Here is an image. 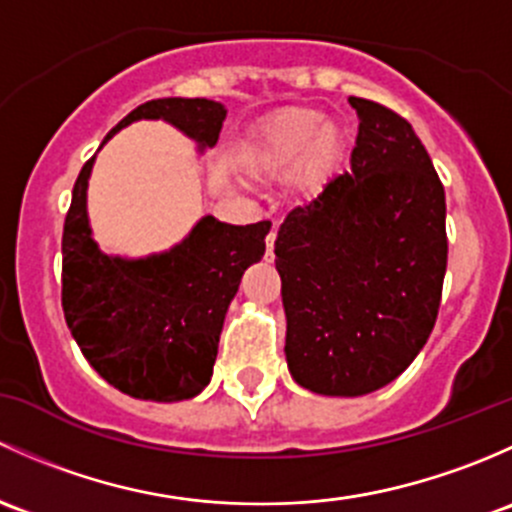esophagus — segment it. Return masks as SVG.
I'll list each match as a JSON object with an SVG mask.
<instances>
[{"instance_id": "obj_1", "label": "esophagus", "mask_w": 512, "mask_h": 512, "mask_svg": "<svg viewBox=\"0 0 512 512\" xmlns=\"http://www.w3.org/2000/svg\"><path fill=\"white\" fill-rule=\"evenodd\" d=\"M273 249H276V229L266 236V256L273 258Z\"/></svg>"}]
</instances>
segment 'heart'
<instances>
[{"instance_id": "1", "label": "heart", "mask_w": 512, "mask_h": 512, "mask_svg": "<svg viewBox=\"0 0 512 512\" xmlns=\"http://www.w3.org/2000/svg\"><path fill=\"white\" fill-rule=\"evenodd\" d=\"M347 157V135L325 113L291 108L249 135L241 165L258 182H281L295 199L320 197L340 175Z\"/></svg>"}]
</instances>
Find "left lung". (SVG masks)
I'll return each mask as SVG.
<instances>
[{"label": "left lung", "mask_w": 512, "mask_h": 512, "mask_svg": "<svg viewBox=\"0 0 512 512\" xmlns=\"http://www.w3.org/2000/svg\"><path fill=\"white\" fill-rule=\"evenodd\" d=\"M352 170L276 236L286 362L303 389L362 397L399 377L434 330L446 276V197L414 128L350 96Z\"/></svg>", "instance_id": "left-lung-1"}]
</instances>
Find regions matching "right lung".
Wrapping results in <instances>:
<instances>
[{
  "label": "right lung",
  "instance_id": "obj_1",
  "mask_svg": "<svg viewBox=\"0 0 512 512\" xmlns=\"http://www.w3.org/2000/svg\"><path fill=\"white\" fill-rule=\"evenodd\" d=\"M226 108L209 98H157L125 115L128 125L162 120L197 145H217ZM100 145V147H103ZM73 184L63 224V313L83 357L108 384L147 402H182L204 392L214 372L226 310L241 276L266 254L271 221L236 226L202 217L175 246L147 256L105 254L88 219V179Z\"/></svg>",
  "mask_w": 512,
  "mask_h": 512
}]
</instances>
